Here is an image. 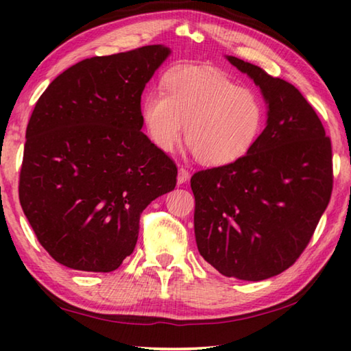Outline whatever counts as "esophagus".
Instances as JSON below:
<instances>
[{
	"mask_svg": "<svg viewBox=\"0 0 351 351\" xmlns=\"http://www.w3.org/2000/svg\"><path fill=\"white\" fill-rule=\"evenodd\" d=\"M189 178H190L189 170H186L184 167H180V170H178V184L187 182Z\"/></svg>",
	"mask_w": 351,
	"mask_h": 351,
	"instance_id": "34e87169",
	"label": "esophagus"
}]
</instances>
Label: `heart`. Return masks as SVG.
Here are the masks:
<instances>
[{
	"label": "heart",
	"instance_id": "b5f03b06",
	"mask_svg": "<svg viewBox=\"0 0 351 351\" xmlns=\"http://www.w3.org/2000/svg\"><path fill=\"white\" fill-rule=\"evenodd\" d=\"M162 93H148L141 102L145 132L162 152L180 144L186 127L195 158L218 167L246 156L263 132V99L213 68L171 69L162 79Z\"/></svg>",
	"mask_w": 351,
	"mask_h": 351
}]
</instances>
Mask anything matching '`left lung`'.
Segmentation results:
<instances>
[{"mask_svg":"<svg viewBox=\"0 0 351 351\" xmlns=\"http://www.w3.org/2000/svg\"><path fill=\"white\" fill-rule=\"evenodd\" d=\"M226 58L260 88L268 119L246 156L192 176L195 239L223 276L258 282L288 269L310 243L331 197V141L294 85Z\"/></svg>","mask_w":351,"mask_h":351,"instance_id":"8db88e82","label":"left lung"}]
</instances>
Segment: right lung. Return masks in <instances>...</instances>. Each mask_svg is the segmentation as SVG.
<instances>
[{"instance_id":"right-lung-1","label":"right lung","mask_w":351,"mask_h":351,"mask_svg":"<svg viewBox=\"0 0 351 351\" xmlns=\"http://www.w3.org/2000/svg\"><path fill=\"white\" fill-rule=\"evenodd\" d=\"M170 56L162 45L93 57L46 88L26 130L20 203L52 258L111 272L134 251L142 210L178 169L141 132V96Z\"/></svg>"}]
</instances>
